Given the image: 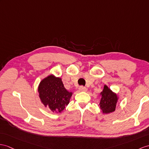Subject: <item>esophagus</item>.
<instances>
[{
	"instance_id": "1",
	"label": "esophagus",
	"mask_w": 149,
	"mask_h": 149,
	"mask_svg": "<svg viewBox=\"0 0 149 149\" xmlns=\"http://www.w3.org/2000/svg\"><path fill=\"white\" fill-rule=\"evenodd\" d=\"M79 90L80 92H86L87 91V88H86V87H85V86H79Z\"/></svg>"
}]
</instances>
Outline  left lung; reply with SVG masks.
Instances as JSON below:
<instances>
[{"label":"left lung","instance_id":"8db88e82","mask_svg":"<svg viewBox=\"0 0 149 149\" xmlns=\"http://www.w3.org/2000/svg\"><path fill=\"white\" fill-rule=\"evenodd\" d=\"M100 95H101V99L99 107L102 113L109 114L114 112L118 100L117 94L112 92L107 85H104Z\"/></svg>","mask_w":149,"mask_h":149}]
</instances>
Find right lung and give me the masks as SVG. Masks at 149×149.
<instances>
[{"mask_svg":"<svg viewBox=\"0 0 149 149\" xmlns=\"http://www.w3.org/2000/svg\"><path fill=\"white\" fill-rule=\"evenodd\" d=\"M39 97L45 107L52 112H61L70 103L72 95L64 88L62 79L50 74L43 79L38 88Z\"/></svg>","mask_w":149,"mask_h":149,"instance_id":"right-lung-1","label":"right lung"}]
</instances>
